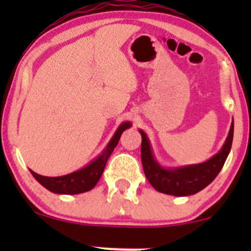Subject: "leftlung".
Listing matches in <instances>:
<instances>
[{"label": "left lung", "instance_id": "1", "mask_svg": "<svg viewBox=\"0 0 251 251\" xmlns=\"http://www.w3.org/2000/svg\"><path fill=\"white\" fill-rule=\"evenodd\" d=\"M233 121L231 124L228 136L219 153L215 154L209 160L193 165L178 166V168L166 169L161 166L154 158L151 142L146 133L140 131L142 136L141 159L144 174L149 183L158 192L170 194L175 197H187L196 194L209 186L215 177L219 175L231 151L233 141Z\"/></svg>", "mask_w": 251, "mask_h": 251}]
</instances>
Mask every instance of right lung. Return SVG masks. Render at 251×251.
Returning <instances> with one entry per match:
<instances>
[{
	"mask_svg": "<svg viewBox=\"0 0 251 251\" xmlns=\"http://www.w3.org/2000/svg\"><path fill=\"white\" fill-rule=\"evenodd\" d=\"M131 126H132V124L130 121H125V123L121 124L118 127V130L115 131L113 137H111L109 143L103 149L102 153L97 158L93 159L90 164H87L82 169H80V170L58 177L41 176V175L34 173L32 170H30V173H31L32 176L35 177V179L40 184H42L45 188L52 192V193L80 194L91 191L97 184V182L100 181V176H102L103 171H104L108 158L113 153L114 148H115L119 140H120L121 133L126 128L131 127Z\"/></svg>",
	"mask_w": 251,
	"mask_h": 251,
	"instance_id": "add662e5",
	"label": "right lung"
}]
</instances>
